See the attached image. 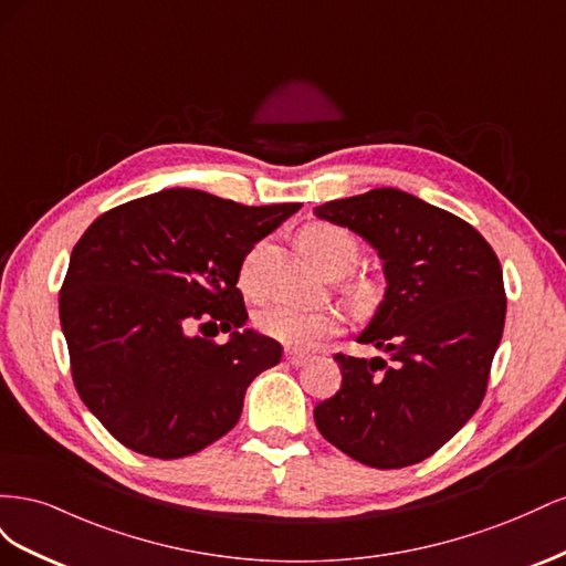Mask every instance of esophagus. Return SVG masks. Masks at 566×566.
<instances>
[{
	"mask_svg": "<svg viewBox=\"0 0 566 566\" xmlns=\"http://www.w3.org/2000/svg\"><path fill=\"white\" fill-rule=\"evenodd\" d=\"M283 358H285V364L297 368V366H304L306 361H310V354H302V352H295V349H285Z\"/></svg>",
	"mask_w": 566,
	"mask_h": 566,
	"instance_id": "obj_1",
	"label": "esophagus"
}]
</instances>
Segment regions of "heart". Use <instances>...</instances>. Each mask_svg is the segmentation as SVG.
<instances>
[{
    "instance_id": "1",
    "label": "heart",
    "mask_w": 566,
    "mask_h": 566,
    "mask_svg": "<svg viewBox=\"0 0 566 566\" xmlns=\"http://www.w3.org/2000/svg\"><path fill=\"white\" fill-rule=\"evenodd\" d=\"M300 243L312 256L314 264L323 273H339L345 276L358 262V243L356 238L342 227L335 224H312L300 233ZM264 245H256L245 254V260L238 271V285L245 295H260V262ZM349 295L356 304H370L378 297V287L368 281L352 285ZM339 314L333 310H300L293 304H276L271 310L256 316L260 331L279 339L293 349H314L321 339L331 337L339 331Z\"/></svg>"
}]
</instances>
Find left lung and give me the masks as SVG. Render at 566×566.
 I'll return each mask as SVG.
<instances>
[{"instance_id": "8db88e82", "label": "left lung", "mask_w": 566, "mask_h": 566, "mask_svg": "<svg viewBox=\"0 0 566 566\" xmlns=\"http://www.w3.org/2000/svg\"><path fill=\"white\" fill-rule=\"evenodd\" d=\"M382 256L387 290L356 339L389 358L335 354L342 385L314 408L318 432L368 468L430 458L484 401L505 325L503 269L465 219L399 188L316 208Z\"/></svg>"}]
</instances>
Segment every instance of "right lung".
I'll return each mask as SVG.
<instances>
[{"instance_id": "right-lung-1", "label": "right lung", "mask_w": 566, "mask_h": 566, "mask_svg": "<svg viewBox=\"0 0 566 566\" xmlns=\"http://www.w3.org/2000/svg\"><path fill=\"white\" fill-rule=\"evenodd\" d=\"M300 208L167 188L82 233L59 295L61 328L80 399L123 447L175 460L233 430L250 382L283 356L276 339L238 333L248 321L238 271ZM193 324L234 333L219 346L188 336Z\"/></svg>"}]
</instances>
